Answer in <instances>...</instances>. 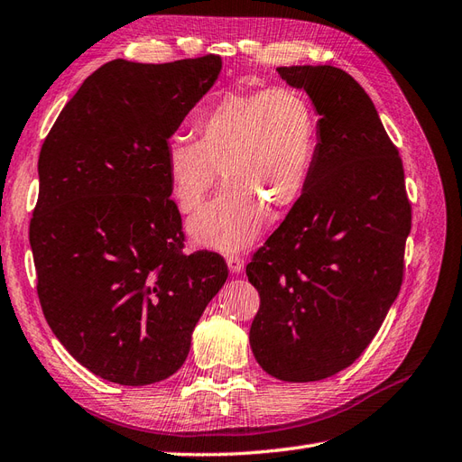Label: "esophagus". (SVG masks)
<instances>
[{"mask_svg":"<svg viewBox=\"0 0 462 462\" xmlns=\"http://www.w3.org/2000/svg\"><path fill=\"white\" fill-rule=\"evenodd\" d=\"M227 265L231 273H241L245 268V258L239 253H229L227 254Z\"/></svg>","mask_w":462,"mask_h":462,"instance_id":"esophagus-1","label":"esophagus"}]
</instances>
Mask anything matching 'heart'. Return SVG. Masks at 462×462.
I'll return each mask as SVG.
<instances>
[{
    "mask_svg": "<svg viewBox=\"0 0 462 462\" xmlns=\"http://www.w3.org/2000/svg\"><path fill=\"white\" fill-rule=\"evenodd\" d=\"M199 141L171 138L165 171L180 212L199 209L221 177L226 187L189 223L199 245L227 250L253 243L265 208L283 212L309 185L318 152L310 97L291 87L226 94L197 121Z\"/></svg>",
    "mask_w": 462,
    "mask_h": 462,
    "instance_id": "heart-1",
    "label": "heart"
}]
</instances>
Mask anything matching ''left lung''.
I'll use <instances>...</instances> for the list:
<instances>
[{
	"instance_id": "left-lung-1",
	"label": "left lung",
	"mask_w": 462,
	"mask_h": 462,
	"mask_svg": "<svg viewBox=\"0 0 462 462\" xmlns=\"http://www.w3.org/2000/svg\"><path fill=\"white\" fill-rule=\"evenodd\" d=\"M318 111V152L302 197L246 265L260 310L258 365L318 382L366 351L397 299L412 208L404 170L358 82L331 65L277 67Z\"/></svg>"
}]
</instances>
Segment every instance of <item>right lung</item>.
<instances>
[{
  "mask_svg": "<svg viewBox=\"0 0 462 462\" xmlns=\"http://www.w3.org/2000/svg\"><path fill=\"white\" fill-rule=\"evenodd\" d=\"M219 71L216 53L109 61L42 144L29 229L40 306L71 356L107 382L148 385L175 374L229 275L212 250L183 253L163 158Z\"/></svg>",
  "mask_w": 462,
  "mask_h": 462,
  "instance_id": "1",
  "label": "right lung"
}]
</instances>
